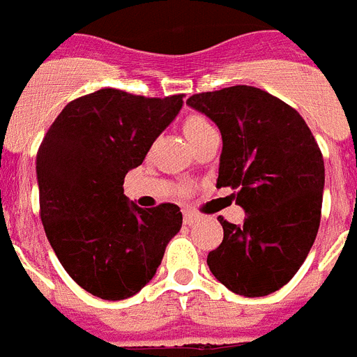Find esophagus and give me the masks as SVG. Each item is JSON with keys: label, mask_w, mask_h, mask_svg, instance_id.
I'll list each match as a JSON object with an SVG mask.
<instances>
[{"label": "esophagus", "mask_w": 357, "mask_h": 357, "mask_svg": "<svg viewBox=\"0 0 357 357\" xmlns=\"http://www.w3.org/2000/svg\"><path fill=\"white\" fill-rule=\"evenodd\" d=\"M201 219V215L199 213H196V212H190V210H185V219H183V222H185V225H194V222H197Z\"/></svg>", "instance_id": "esophagus-1"}]
</instances>
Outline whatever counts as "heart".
<instances>
[{"label": "heart", "instance_id": "1", "mask_svg": "<svg viewBox=\"0 0 357 357\" xmlns=\"http://www.w3.org/2000/svg\"><path fill=\"white\" fill-rule=\"evenodd\" d=\"M210 122L208 120H204L203 116H190V119L185 120V126H183V131L187 135L188 140H192L194 136L201 135L203 131L210 129Z\"/></svg>", "mask_w": 357, "mask_h": 357}]
</instances>
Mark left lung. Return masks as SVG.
I'll return each instance as SVG.
<instances>
[{
  "mask_svg": "<svg viewBox=\"0 0 357 357\" xmlns=\"http://www.w3.org/2000/svg\"><path fill=\"white\" fill-rule=\"evenodd\" d=\"M221 131L217 188L237 190L243 225L219 217L225 237L208 253L213 277L248 298L286 286L312 248L321 215L325 167L296 111L252 86L197 93L187 100Z\"/></svg>",
  "mask_w": 357,
  "mask_h": 357,
  "instance_id": "8db88e82",
  "label": "left lung"
}]
</instances>
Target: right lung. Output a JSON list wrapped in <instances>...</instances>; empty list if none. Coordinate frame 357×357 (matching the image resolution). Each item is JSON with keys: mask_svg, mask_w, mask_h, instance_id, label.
I'll return each mask as SVG.
<instances>
[{"mask_svg": "<svg viewBox=\"0 0 357 357\" xmlns=\"http://www.w3.org/2000/svg\"><path fill=\"white\" fill-rule=\"evenodd\" d=\"M183 95L145 98L105 88L61 111L36 160L41 221L59 262L82 289L123 300L153 280L181 230L179 206L140 208L123 178L178 116Z\"/></svg>", "mask_w": 357, "mask_h": 357, "instance_id": "obj_1", "label": "right lung"}]
</instances>
